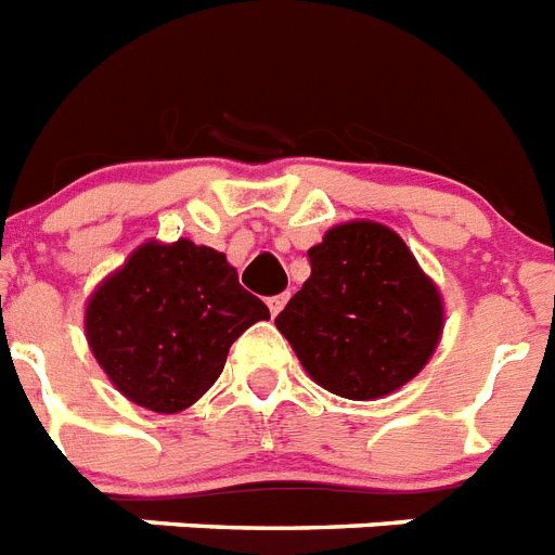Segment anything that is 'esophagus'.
I'll list each match as a JSON object with an SVG mask.
<instances>
[{"mask_svg":"<svg viewBox=\"0 0 555 555\" xmlns=\"http://www.w3.org/2000/svg\"><path fill=\"white\" fill-rule=\"evenodd\" d=\"M286 300H289V295H286V292H283V295H274V298L266 300V304H269V312H272V318L278 312H281L283 306H286Z\"/></svg>","mask_w":555,"mask_h":555,"instance_id":"esophagus-1","label":"esophagus"}]
</instances>
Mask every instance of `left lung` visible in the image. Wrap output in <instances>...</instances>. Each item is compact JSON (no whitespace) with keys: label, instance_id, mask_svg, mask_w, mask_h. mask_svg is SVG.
<instances>
[{"label":"left lung","instance_id":"left-lung-1","mask_svg":"<svg viewBox=\"0 0 555 555\" xmlns=\"http://www.w3.org/2000/svg\"><path fill=\"white\" fill-rule=\"evenodd\" d=\"M309 281L274 326L314 384L372 401L427 366L444 330V304L392 229L372 220L335 225L309 249Z\"/></svg>","mask_w":555,"mask_h":555}]
</instances>
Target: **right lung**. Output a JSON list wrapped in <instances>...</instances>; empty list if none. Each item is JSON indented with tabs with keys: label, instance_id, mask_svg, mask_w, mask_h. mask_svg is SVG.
Instances as JSON below:
<instances>
[{
	"label": "right lung",
	"instance_id": "1",
	"mask_svg": "<svg viewBox=\"0 0 555 555\" xmlns=\"http://www.w3.org/2000/svg\"><path fill=\"white\" fill-rule=\"evenodd\" d=\"M257 321H269V309L223 251L185 237L143 243L86 306L88 347L111 384L163 415L192 406Z\"/></svg>",
	"mask_w": 555,
	"mask_h": 555
}]
</instances>
